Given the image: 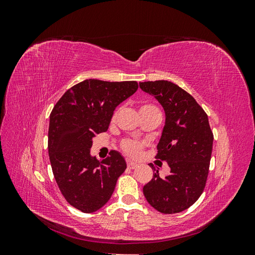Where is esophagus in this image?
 I'll return each instance as SVG.
<instances>
[{
    "label": "esophagus",
    "mask_w": 255,
    "mask_h": 255,
    "mask_svg": "<svg viewBox=\"0 0 255 255\" xmlns=\"http://www.w3.org/2000/svg\"><path fill=\"white\" fill-rule=\"evenodd\" d=\"M127 165H128V168H129V169H135V168L138 166L136 163H134V161L129 160V159H128Z\"/></svg>",
    "instance_id": "obj_1"
}]
</instances>
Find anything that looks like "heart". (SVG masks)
Segmentation results:
<instances>
[{"instance_id":"obj_1","label":"heart","mask_w":255,"mask_h":255,"mask_svg":"<svg viewBox=\"0 0 255 255\" xmlns=\"http://www.w3.org/2000/svg\"><path fill=\"white\" fill-rule=\"evenodd\" d=\"M146 107H153V106L145 104V105H142L140 107V110L146 109ZM116 114H117V113H115L114 116H116ZM122 149L127 154H128L129 156H138L141 152L142 144L139 143V142H137V141H134V140H126L125 142L122 143Z\"/></svg>"}]
</instances>
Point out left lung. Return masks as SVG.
Segmentation results:
<instances>
[{
    "mask_svg": "<svg viewBox=\"0 0 255 255\" xmlns=\"http://www.w3.org/2000/svg\"><path fill=\"white\" fill-rule=\"evenodd\" d=\"M139 87L164 109L156 157L170 167L167 176H159L158 169L154 172L143 195L160 213L183 212L201 196L206 183L214 140L207 115L188 92L171 82H143Z\"/></svg>",
    "mask_w": 255,
    "mask_h": 255,
    "instance_id": "obj_1",
    "label": "left lung"
}]
</instances>
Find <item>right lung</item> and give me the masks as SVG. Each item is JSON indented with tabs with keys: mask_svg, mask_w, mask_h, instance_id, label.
<instances>
[{
	"mask_svg": "<svg viewBox=\"0 0 255 255\" xmlns=\"http://www.w3.org/2000/svg\"><path fill=\"white\" fill-rule=\"evenodd\" d=\"M138 84L85 80L68 89L50 115L49 157L65 199L83 213H94L111 199L127 169L118 151L101 160L90 154L92 138L107 130L114 112L135 94Z\"/></svg>",
	"mask_w": 255,
	"mask_h": 255,
	"instance_id": "add662e5",
	"label": "right lung"
}]
</instances>
